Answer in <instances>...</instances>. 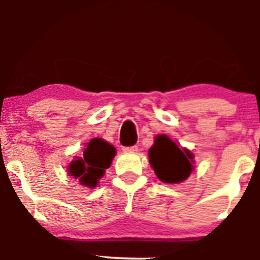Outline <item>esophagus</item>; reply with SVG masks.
Instances as JSON below:
<instances>
[{
	"label": "esophagus",
	"mask_w": 260,
	"mask_h": 260,
	"mask_svg": "<svg viewBox=\"0 0 260 260\" xmlns=\"http://www.w3.org/2000/svg\"><path fill=\"white\" fill-rule=\"evenodd\" d=\"M137 150H138V147H137V145H133V147L129 148H123V151H126V153H136Z\"/></svg>",
	"instance_id": "obj_1"
}]
</instances>
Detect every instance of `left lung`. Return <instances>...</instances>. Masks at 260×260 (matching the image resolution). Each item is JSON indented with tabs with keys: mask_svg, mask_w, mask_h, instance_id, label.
Segmentation results:
<instances>
[{
	"mask_svg": "<svg viewBox=\"0 0 260 260\" xmlns=\"http://www.w3.org/2000/svg\"><path fill=\"white\" fill-rule=\"evenodd\" d=\"M148 155L155 175L164 183H181L189 177L194 169V155L188 149L178 148L166 134L155 137Z\"/></svg>",
	"mask_w": 260,
	"mask_h": 260,
	"instance_id": "obj_1",
	"label": "left lung"
}]
</instances>
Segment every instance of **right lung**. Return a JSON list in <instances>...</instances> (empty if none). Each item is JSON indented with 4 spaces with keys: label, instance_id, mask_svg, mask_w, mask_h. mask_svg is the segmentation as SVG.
<instances>
[{
    "label": "right lung",
    "instance_id": "obj_1",
    "mask_svg": "<svg viewBox=\"0 0 260 260\" xmlns=\"http://www.w3.org/2000/svg\"><path fill=\"white\" fill-rule=\"evenodd\" d=\"M82 156H74L68 165V176H72L84 187L95 188L111 166L116 149L103 138H92L86 143Z\"/></svg>",
    "mask_w": 260,
    "mask_h": 260
}]
</instances>
